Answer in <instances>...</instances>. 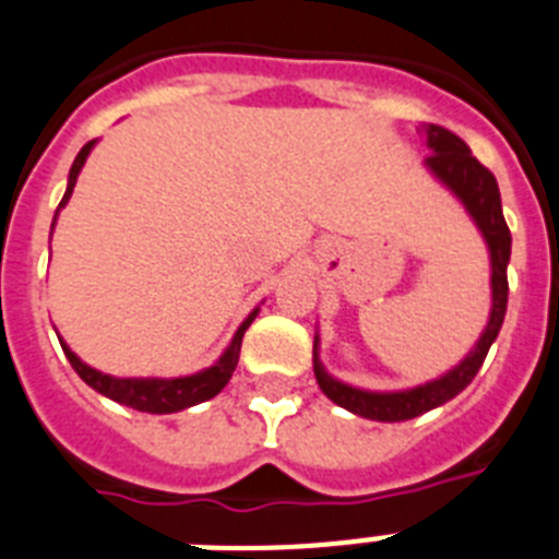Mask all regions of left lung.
<instances>
[{
	"mask_svg": "<svg viewBox=\"0 0 559 559\" xmlns=\"http://www.w3.org/2000/svg\"><path fill=\"white\" fill-rule=\"evenodd\" d=\"M426 142L431 147V156H426V167L462 201L464 210L471 212V218L476 221L478 231L487 240L492 265V310L481 338L476 341V347L467 353V358L459 367H453L451 372L431 380V383L406 389V392H367V389H355L349 383L335 380L322 367V360H319V335H316L313 372L316 380H319V389L333 400L335 406L347 408V412L358 414V417L378 419V423L414 419L419 414L431 412V408L442 406V403L456 397L476 378L478 369H481L484 358H487V353L492 347V341L498 338L503 316H507V294H510L507 263H510L512 235L507 221H503L501 192H498L496 176L473 156L471 147L464 145V140H459L456 133L448 131V128L426 126Z\"/></svg>",
	"mask_w": 559,
	"mask_h": 559,
	"instance_id": "obj_1",
	"label": "left lung"
}]
</instances>
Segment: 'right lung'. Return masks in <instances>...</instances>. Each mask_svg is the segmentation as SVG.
Wrapping results in <instances>:
<instances>
[{"mask_svg":"<svg viewBox=\"0 0 559 559\" xmlns=\"http://www.w3.org/2000/svg\"><path fill=\"white\" fill-rule=\"evenodd\" d=\"M92 147H95V140L86 142V145L81 147V153L75 156V162H72L67 192H63V199H61V204H58V210L67 204L69 195H72V190H75L78 173H81L83 162H86V156L92 153ZM254 316H257V310H251L249 319H246V322L237 328L235 338H231V344L226 347V353L221 355V358L215 360L210 369H204V372H195V374H187V378H111V374H103V372H97V369L86 367V364H83V360L78 358V355L72 353V349H69L63 341H61V347H63V353H67L72 369H75V372L81 374V378L86 380L88 386L95 389V392L106 394V397H111L114 403H122V406L136 408V412L173 414V412H181V408H190V406H195V403H204V400L215 397V394H218L221 389L229 383L231 372H235V367H237V358H240L243 333L249 330V324L254 322Z\"/></svg>","mask_w":559,"mask_h":559,"instance_id":"add662e5","label":"right lung"}]
</instances>
